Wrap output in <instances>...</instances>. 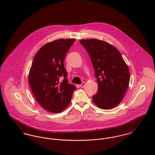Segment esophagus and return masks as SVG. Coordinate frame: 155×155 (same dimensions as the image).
<instances>
[{"label":"esophagus","mask_w":155,"mask_h":155,"mask_svg":"<svg viewBox=\"0 0 155 155\" xmlns=\"http://www.w3.org/2000/svg\"><path fill=\"white\" fill-rule=\"evenodd\" d=\"M85 85V82H82V83L80 85V87H81V88H83V87H84Z\"/></svg>","instance_id":"1"}]
</instances>
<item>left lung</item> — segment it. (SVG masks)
<instances>
[{
    "mask_svg": "<svg viewBox=\"0 0 155 155\" xmlns=\"http://www.w3.org/2000/svg\"><path fill=\"white\" fill-rule=\"evenodd\" d=\"M79 42L88 52L98 84L97 94L92 96L94 103L101 109L115 107L122 101L129 85L128 67L112 45L96 39Z\"/></svg>",
    "mask_w": 155,
    "mask_h": 155,
    "instance_id": "1",
    "label": "left lung"
}]
</instances>
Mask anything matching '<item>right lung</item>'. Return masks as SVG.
I'll return each instance as SVG.
<instances>
[{"instance_id":"1","label":"right lung","mask_w":155,"mask_h":155,"mask_svg":"<svg viewBox=\"0 0 155 155\" xmlns=\"http://www.w3.org/2000/svg\"><path fill=\"white\" fill-rule=\"evenodd\" d=\"M74 39H60L48 42L36 54L28 74L32 92L46 110L57 113L71 101L76 87L68 83L64 66L67 52ZM62 76L64 79L59 82Z\"/></svg>"}]
</instances>
